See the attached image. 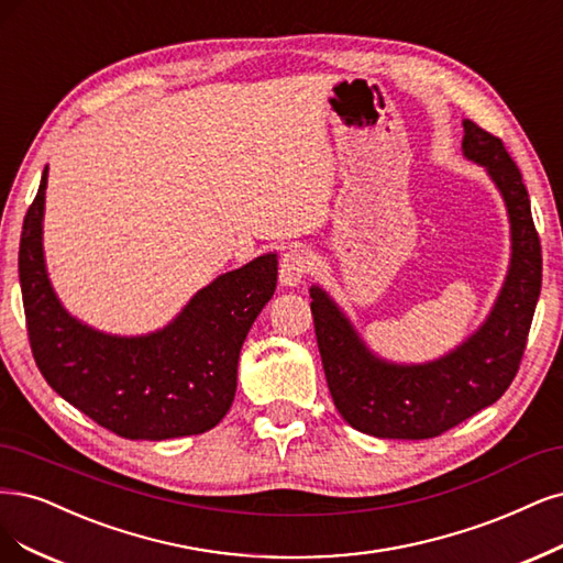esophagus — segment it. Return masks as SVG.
I'll list each match as a JSON object with an SVG mask.
<instances>
[{
    "mask_svg": "<svg viewBox=\"0 0 563 563\" xmlns=\"http://www.w3.org/2000/svg\"><path fill=\"white\" fill-rule=\"evenodd\" d=\"M309 273V256L302 249H290L279 261V282L282 286H298Z\"/></svg>",
    "mask_w": 563,
    "mask_h": 563,
    "instance_id": "obj_1",
    "label": "esophagus"
}]
</instances>
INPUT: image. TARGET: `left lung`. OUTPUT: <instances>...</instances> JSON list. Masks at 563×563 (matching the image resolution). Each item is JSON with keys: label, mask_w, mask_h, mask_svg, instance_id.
<instances>
[{"label": "left lung", "mask_w": 563, "mask_h": 563, "mask_svg": "<svg viewBox=\"0 0 563 563\" xmlns=\"http://www.w3.org/2000/svg\"><path fill=\"white\" fill-rule=\"evenodd\" d=\"M463 156L487 167L510 217L512 256L498 300L477 331L442 358L398 365L375 356L323 288H309L328 389L342 419L375 438L423 440L496 402L525 356L542 284L540 240L521 172L492 132L463 121Z\"/></svg>", "instance_id": "obj_1"}]
</instances>
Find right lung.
Masks as SVG:
<instances>
[{
  "mask_svg": "<svg viewBox=\"0 0 563 563\" xmlns=\"http://www.w3.org/2000/svg\"><path fill=\"white\" fill-rule=\"evenodd\" d=\"M46 179L48 167L25 214L18 275L32 356L51 389L128 440L214 429L235 398L249 328L277 288V254L200 288L163 331L107 335L74 319L51 286L42 246Z\"/></svg>",
  "mask_w": 563,
  "mask_h": 563,
  "instance_id": "right-lung-1",
  "label": "right lung"
}]
</instances>
